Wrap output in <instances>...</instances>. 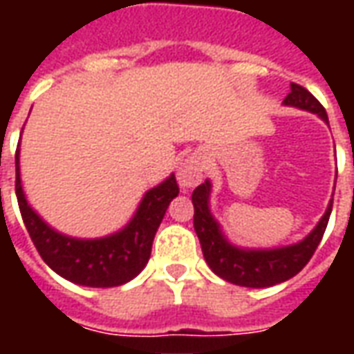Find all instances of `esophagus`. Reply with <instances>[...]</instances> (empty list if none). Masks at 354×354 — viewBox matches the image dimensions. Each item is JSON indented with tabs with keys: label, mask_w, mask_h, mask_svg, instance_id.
I'll return each mask as SVG.
<instances>
[{
	"label": "esophagus",
	"mask_w": 354,
	"mask_h": 354,
	"mask_svg": "<svg viewBox=\"0 0 354 354\" xmlns=\"http://www.w3.org/2000/svg\"><path fill=\"white\" fill-rule=\"evenodd\" d=\"M203 176H205V159L201 153L187 155L178 167V184L184 189H192L195 185H199Z\"/></svg>",
	"instance_id": "1"
}]
</instances>
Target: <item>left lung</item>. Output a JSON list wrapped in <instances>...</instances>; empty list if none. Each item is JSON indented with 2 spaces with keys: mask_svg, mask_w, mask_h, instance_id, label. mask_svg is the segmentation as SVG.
<instances>
[{
  "mask_svg": "<svg viewBox=\"0 0 354 354\" xmlns=\"http://www.w3.org/2000/svg\"><path fill=\"white\" fill-rule=\"evenodd\" d=\"M282 104L317 113L324 123H328L326 109L301 85L292 83L288 96ZM210 192H212V184L210 180H205V184L197 185L192 195L193 208H195L193 227L201 241L203 256L208 267L220 279L246 288L274 286L299 273L307 266V261L311 260V256L322 241L332 214V201H330L326 212L315 225V230L296 245L281 246V248H241L227 241L220 223L216 222V218L210 212Z\"/></svg>",
  "mask_w": 354,
  "mask_h": 354,
  "instance_id": "obj_1",
  "label": "left lung"
}]
</instances>
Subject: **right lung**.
<instances>
[{
  "instance_id": "add662e5",
  "label": "right lung",
  "mask_w": 354,
  "mask_h": 354,
  "mask_svg": "<svg viewBox=\"0 0 354 354\" xmlns=\"http://www.w3.org/2000/svg\"><path fill=\"white\" fill-rule=\"evenodd\" d=\"M15 162H17L15 187H17L20 214L39 256L55 273L64 277L66 281L91 288L121 286L124 282L132 281L146 267L162 216L167 212L170 201L180 193L176 178L174 174H170L165 182L151 187L144 195L132 220L123 230L100 239L68 237L64 233L53 230L28 205L20 180L19 149Z\"/></svg>"
}]
</instances>
